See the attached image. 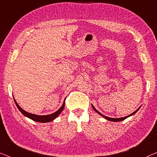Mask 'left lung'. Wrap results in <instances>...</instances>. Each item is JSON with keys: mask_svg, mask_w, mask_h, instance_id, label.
Listing matches in <instances>:
<instances>
[{"mask_svg": "<svg viewBox=\"0 0 157 157\" xmlns=\"http://www.w3.org/2000/svg\"><path fill=\"white\" fill-rule=\"evenodd\" d=\"M92 108L94 109V111L97 112V113H98L99 114V115H101V116H102L103 117H104V118H106V120H108V121H113V122H118V121H123V120H125V119H126L128 118V117H129V116H132V115H134V114L136 113V112L138 111L139 110V109H137L136 111H135V112H133L132 113H131L130 115H129V116H125V117H123V118H109V117H107V116H105L104 115H103V114H101V113H100V112H99L97 111V109H96L94 107V106L92 105Z\"/></svg>", "mask_w": 157, "mask_h": 157, "instance_id": "1", "label": "left lung"}]
</instances>
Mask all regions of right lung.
Listing matches in <instances>:
<instances>
[{
  "mask_svg": "<svg viewBox=\"0 0 157 157\" xmlns=\"http://www.w3.org/2000/svg\"><path fill=\"white\" fill-rule=\"evenodd\" d=\"M14 101H15L16 106H17L18 109L20 110V112L23 114V115H24L25 116L27 117V118L32 119V120H33L34 121H36V122H39V123H48V122H51V121H53L55 118H57V117L60 115V113H61V112L63 111V110L64 109V106H65V101H64V103L63 104L62 106L60 107V108L58 109L57 111H56L55 113H53L52 114H50V115L38 116V115H35V114H32V113H28V112L25 111V110H23L20 106H19L17 103L16 102L15 99H14Z\"/></svg>",
  "mask_w": 157,
  "mask_h": 157,
  "instance_id": "1",
  "label": "right lung"
}]
</instances>
